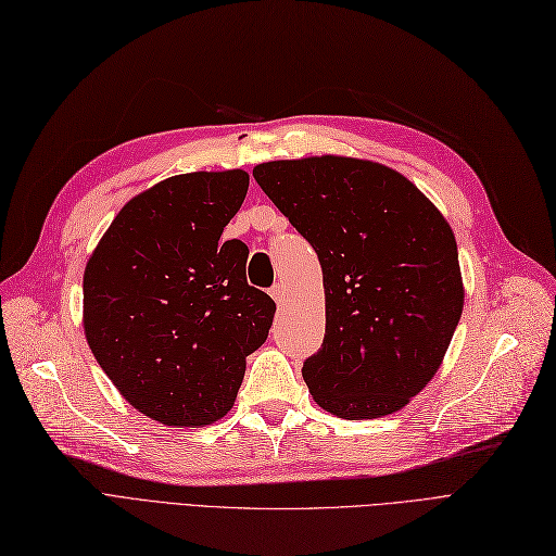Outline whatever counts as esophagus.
Returning a JSON list of instances; mask_svg holds the SVG:
<instances>
[{
	"label": "esophagus",
	"mask_w": 556,
	"mask_h": 556,
	"mask_svg": "<svg viewBox=\"0 0 556 556\" xmlns=\"http://www.w3.org/2000/svg\"><path fill=\"white\" fill-rule=\"evenodd\" d=\"M271 296L276 299V303H282V301H285V285H282V282H276V285L271 287Z\"/></svg>",
	"instance_id": "34e87169"
}]
</instances>
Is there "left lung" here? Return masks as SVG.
Instances as JSON below:
<instances>
[{
  "label": "left lung",
  "instance_id": "1",
  "mask_svg": "<svg viewBox=\"0 0 556 556\" xmlns=\"http://www.w3.org/2000/svg\"><path fill=\"white\" fill-rule=\"evenodd\" d=\"M253 177L321 264L327 331L301 370L315 402L350 420L402 409L442 366L463 315L451 225L372 161H271Z\"/></svg>",
  "mask_w": 556,
  "mask_h": 556
}]
</instances>
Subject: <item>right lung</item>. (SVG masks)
Listing matches in <instances>:
<instances>
[{"label": "right lung", "instance_id": "obj_1", "mask_svg": "<svg viewBox=\"0 0 556 556\" xmlns=\"http://www.w3.org/2000/svg\"><path fill=\"white\" fill-rule=\"evenodd\" d=\"M248 172L169 177L124 204L83 280L89 350L112 384L165 426H208L235 405L245 356L276 303L245 280L248 245L220 241Z\"/></svg>", "mask_w": 556, "mask_h": 556}]
</instances>
